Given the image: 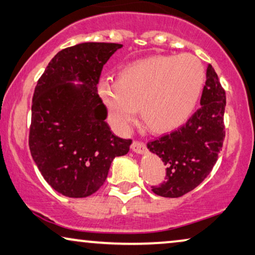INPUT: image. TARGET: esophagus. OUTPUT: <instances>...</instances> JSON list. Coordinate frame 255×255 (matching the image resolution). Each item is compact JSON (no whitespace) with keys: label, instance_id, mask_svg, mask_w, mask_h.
<instances>
[{"label":"esophagus","instance_id":"34e87169","mask_svg":"<svg viewBox=\"0 0 255 255\" xmlns=\"http://www.w3.org/2000/svg\"><path fill=\"white\" fill-rule=\"evenodd\" d=\"M131 150L135 153H139V155H142V153H144L145 151V144L143 142L134 141L131 144Z\"/></svg>","mask_w":255,"mask_h":255}]
</instances>
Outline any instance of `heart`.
I'll list each match as a JSON object with an SVG mask.
<instances>
[{"mask_svg": "<svg viewBox=\"0 0 255 255\" xmlns=\"http://www.w3.org/2000/svg\"><path fill=\"white\" fill-rule=\"evenodd\" d=\"M204 70L192 54L152 56L123 68L116 82L102 81L98 92L111 123L126 131L139 106L143 123L156 132L182 126L194 112Z\"/></svg>", "mask_w": 255, "mask_h": 255, "instance_id": "1", "label": "heart"}]
</instances>
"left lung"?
I'll list each match as a JSON object with an SVG mask.
<instances>
[{
	"instance_id": "8db88e82",
	"label": "left lung",
	"mask_w": 255,
	"mask_h": 255,
	"mask_svg": "<svg viewBox=\"0 0 255 255\" xmlns=\"http://www.w3.org/2000/svg\"><path fill=\"white\" fill-rule=\"evenodd\" d=\"M201 107L185 126L146 148L166 165V178L152 192L163 198H179L202 182L213 170L224 141L225 91L211 64H208Z\"/></svg>"
}]
</instances>
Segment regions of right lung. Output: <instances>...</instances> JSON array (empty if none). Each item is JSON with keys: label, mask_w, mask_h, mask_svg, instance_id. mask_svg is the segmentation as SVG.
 I'll return each mask as SVG.
<instances>
[{"label": "right lung", "mask_w": 255, "mask_h": 255, "mask_svg": "<svg viewBox=\"0 0 255 255\" xmlns=\"http://www.w3.org/2000/svg\"><path fill=\"white\" fill-rule=\"evenodd\" d=\"M121 47L83 42L62 49L34 89L32 158L48 185L68 198H87L98 191L113 159L126 155L131 144L111 130L97 92L104 64Z\"/></svg>", "instance_id": "right-lung-1"}]
</instances>
